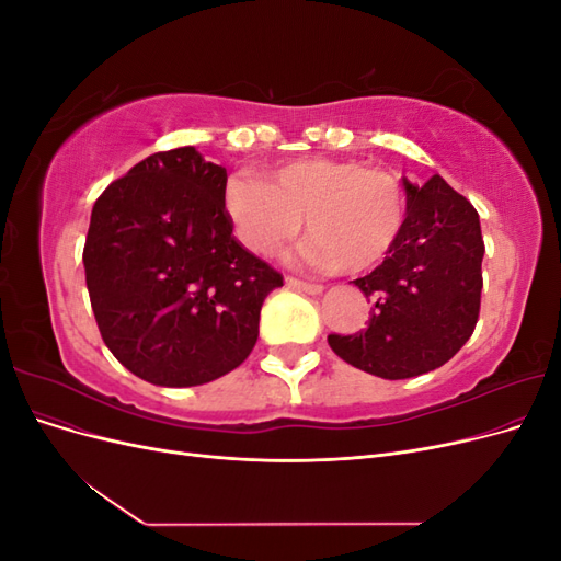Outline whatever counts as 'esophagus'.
<instances>
[{
  "label": "esophagus",
  "instance_id": "1",
  "mask_svg": "<svg viewBox=\"0 0 561 561\" xmlns=\"http://www.w3.org/2000/svg\"><path fill=\"white\" fill-rule=\"evenodd\" d=\"M287 287H293V290H299V293H307V295H320L322 293V285L320 283H309V280H299V278H287L285 280Z\"/></svg>",
  "mask_w": 561,
  "mask_h": 561
}]
</instances>
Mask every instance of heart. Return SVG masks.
I'll use <instances>...</instances> for the list:
<instances>
[{
    "instance_id": "obj_1",
    "label": "heart",
    "mask_w": 561,
    "mask_h": 561,
    "mask_svg": "<svg viewBox=\"0 0 561 561\" xmlns=\"http://www.w3.org/2000/svg\"><path fill=\"white\" fill-rule=\"evenodd\" d=\"M227 210L254 254H274L299 233L301 260L325 271H365L386 260L410 215L402 182L355 159H295L257 178H233Z\"/></svg>"
}]
</instances>
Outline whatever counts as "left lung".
<instances>
[{
    "mask_svg": "<svg viewBox=\"0 0 561 561\" xmlns=\"http://www.w3.org/2000/svg\"><path fill=\"white\" fill-rule=\"evenodd\" d=\"M410 215L398 245L355 278L371 301L367 328L330 334L339 358L381 379H412L461 351L480 318L484 241L470 201L433 175L402 182Z\"/></svg>",
    "mask_w": 561,
    "mask_h": 561,
    "instance_id": "obj_1",
    "label": "left lung"
}]
</instances>
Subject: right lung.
<instances>
[{"label": "right lung", "instance_id": "obj_1", "mask_svg": "<svg viewBox=\"0 0 561 561\" xmlns=\"http://www.w3.org/2000/svg\"><path fill=\"white\" fill-rule=\"evenodd\" d=\"M227 171L194 147L157 151L98 196L83 245L98 330L157 386H201L257 344L283 276L233 239Z\"/></svg>", "mask_w": 561, "mask_h": 561}]
</instances>
